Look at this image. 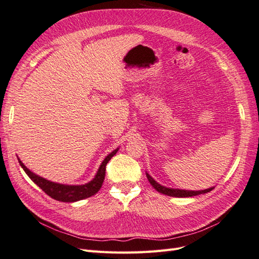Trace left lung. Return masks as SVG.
Wrapping results in <instances>:
<instances>
[{"label":"left lung","mask_w":259,"mask_h":259,"mask_svg":"<svg viewBox=\"0 0 259 259\" xmlns=\"http://www.w3.org/2000/svg\"><path fill=\"white\" fill-rule=\"evenodd\" d=\"M147 178L149 180V183L152 185V187L156 191H159L160 193H163L165 195H169V197H175V198H188V197H194V195H199V194H203V193H207L209 191H211L214 188H208V189L205 190H200V191H190V190H179V189H169V188L163 187L161 185H159L155 180L147 174Z\"/></svg>","instance_id":"obj_1"}]
</instances>
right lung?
<instances>
[{
  "label": "right lung",
  "instance_id": "right-lung-1",
  "mask_svg": "<svg viewBox=\"0 0 259 259\" xmlns=\"http://www.w3.org/2000/svg\"><path fill=\"white\" fill-rule=\"evenodd\" d=\"M116 152H117V149L113 150L110 154H108L106 156V159L103 161V163H101L95 178H94L89 184H85L82 186H69V185L52 183L48 179L35 175L34 173H32V171L29 170L25 166V164H23L19 159L18 161H19L20 166L23 168V170L26 171V174L29 176V178L32 180L36 186L40 187L46 194L50 195L51 198L61 202H75V201H80L86 198H90L99 191L105 179L107 163L110 161V159Z\"/></svg>",
  "mask_w": 259,
  "mask_h": 259
}]
</instances>
